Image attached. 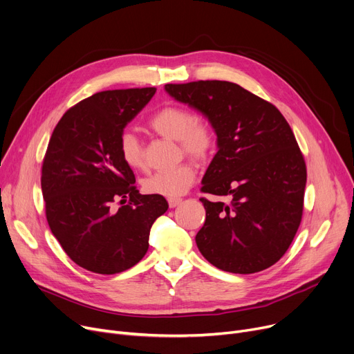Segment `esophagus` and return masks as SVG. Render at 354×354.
Here are the masks:
<instances>
[{
    "instance_id": "34e87169",
    "label": "esophagus",
    "mask_w": 354,
    "mask_h": 354,
    "mask_svg": "<svg viewBox=\"0 0 354 354\" xmlns=\"http://www.w3.org/2000/svg\"><path fill=\"white\" fill-rule=\"evenodd\" d=\"M168 203H169V207H176L182 203V198H169Z\"/></svg>"
}]
</instances>
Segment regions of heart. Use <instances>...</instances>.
I'll list each match as a JSON object with an SVG mask.
<instances>
[{
  "mask_svg": "<svg viewBox=\"0 0 354 354\" xmlns=\"http://www.w3.org/2000/svg\"><path fill=\"white\" fill-rule=\"evenodd\" d=\"M148 125L158 135L178 140L180 151L198 162L207 160L216 148V131L214 125L206 118L195 116L194 111L186 106H162L149 118ZM118 149L129 169H145L144 147L133 132L124 131L121 133ZM195 179V165L183 162L172 169L149 175L142 180V187L149 195L178 198L189 189Z\"/></svg>",
  "mask_w": 354,
  "mask_h": 354,
  "instance_id": "1",
  "label": "heart"
}]
</instances>
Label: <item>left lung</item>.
Masks as SVG:
<instances>
[{
    "mask_svg": "<svg viewBox=\"0 0 354 354\" xmlns=\"http://www.w3.org/2000/svg\"><path fill=\"white\" fill-rule=\"evenodd\" d=\"M171 95L207 116L218 135L199 201L206 221L196 245L218 269L249 274L286 253L303 215L308 171L295 133L270 102L238 84L194 81L165 85Z\"/></svg>",
    "mask_w": 354,
    "mask_h": 354,
    "instance_id": "left-lung-1",
    "label": "left lung"
}]
</instances>
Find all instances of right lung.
Masks as SVG:
<instances>
[{
  "label": "right lung",
  "mask_w": 354,
  "mask_h": 354,
  "mask_svg": "<svg viewBox=\"0 0 354 354\" xmlns=\"http://www.w3.org/2000/svg\"><path fill=\"white\" fill-rule=\"evenodd\" d=\"M156 88L112 89L71 106L46 148L41 187L51 232L71 261L100 274L135 266L153 222L168 210L159 195H140L118 142ZM120 204V207H116Z\"/></svg>",
  "instance_id": "obj_1"
}]
</instances>
